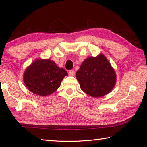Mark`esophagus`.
Returning <instances> with one entry per match:
<instances>
[{
	"instance_id": "obj_1",
	"label": "esophagus",
	"mask_w": 147,
	"mask_h": 147,
	"mask_svg": "<svg viewBox=\"0 0 147 147\" xmlns=\"http://www.w3.org/2000/svg\"><path fill=\"white\" fill-rule=\"evenodd\" d=\"M74 74H75V72H74V70H71V71H69V76H74Z\"/></svg>"
}]
</instances>
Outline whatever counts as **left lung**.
Segmentation results:
<instances>
[{"label":"left lung","instance_id":"8db88e82","mask_svg":"<svg viewBox=\"0 0 147 147\" xmlns=\"http://www.w3.org/2000/svg\"><path fill=\"white\" fill-rule=\"evenodd\" d=\"M76 77L84 92L93 97L109 94L115 87L116 74L110 62L103 54L88 57L76 72Z\"/></svg>","mask_w":147,"mask_h":147}]
</instances>
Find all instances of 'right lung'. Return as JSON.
<instances>
[{"instance_id": "right-lung-1", "label": "right lung", "mask_w": 147, "mask_h": 147, "mask_svg": "<svg viewBox=\"0 0 147 147\" xmlns=\"http://www.w3.org/2000/svg\"><path fill=\"white\" fill-rule=\"evenodd\" d=\"M67 75V72L52 60L38 58L25 70L23 78L30 92L44 97L55 92Z\"/></svg>"}]
</instances>
